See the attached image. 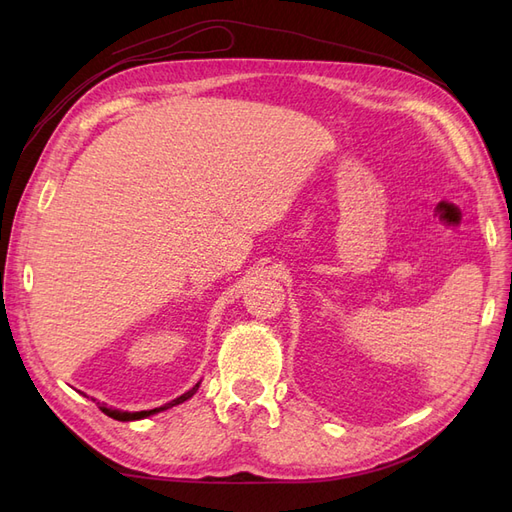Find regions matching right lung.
<instances>
[{"label": "right lung", "instance_id": "obj_1", "mask_svg": "<svg viewBox=\"0 0 512 512\" xmlns=\"http://www.w3.org/2000/svg\"><path fill=\"white\" fill-rule=\"evenodd\" d=\"M198 386H200V382L194 386V389H190L188 393H183L181 397H177V399L170 401V404H166V406H162V408H156V410H143V412H121V410L106 408V406H102V404H98V406H100V410H102L106 416L115 418V421H138V418H145V416H149V414H156V412H160V410H166V408H170V406L183 404L185 399H190V397H192V395L198 391ZM94 401H96V399H94Z\"/></svg>", "mask_w": 512, "mask_h": 512}]
</instances>
